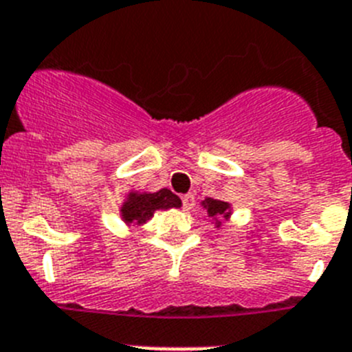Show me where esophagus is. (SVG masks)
<instances>
[{"label": "esophagus", "mask_w": 352, "mask_h": 352, "mask_svg": "<svg viewBox=\"0 0 352 352\" xmlns=\"http://www.w3.org/2000/svg\"><path fill=\"white\" fill-rule=\"evenodd\" d=\"M182 203H183V210H185V211H190L192 208H194V204H195L194 194L183 195V197H182Z\"/></svg>", "instance_id": "1"}]
</instances>
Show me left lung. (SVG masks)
Segmentation results:
<instances>
[{"instance_id": "left-lung-1", "label": "left lung", "mask_w": 352, "mask_h": 352, "mask_svg": "<svg viewBox=\"0 0 352 352\" xmlns=\"http://www.w3.org/2000/svg\"><path fill=\"white\" fill-rule=\"evenodd\" d=\"M204 208H206L208 211V217H211V219L214 220V223H217V227L220 226V217L222 219H229L231 217V206H229V203H223V201H219V199H204L203 203Z\"/></svg>"}]
</instances>
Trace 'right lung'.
I'll return each mask as SVG.
<instances>
[{"instance_id":"obj_1","label":"right lung","mask_w":352,"mask_h":352,"mask_svg":"<svg viewBox=\"0 0 352 352\" xmlns=\"http://www.w3.org/2000/svg\"><path fill=\"white\" fill-rule=\"evenodd\" d=\"M179 206H182V199L167 188H162L153 194L130 192L126 201L121 206V217L126 223L141 226V223L148 222L157 210H169V208Z\"/></svg>"}]
</instances>
